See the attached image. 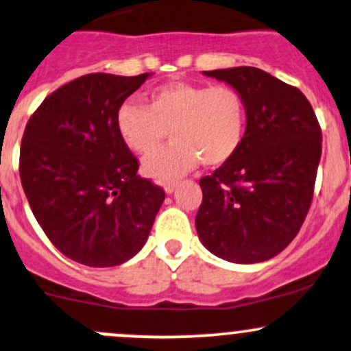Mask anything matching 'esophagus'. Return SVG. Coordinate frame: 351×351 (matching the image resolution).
Instances as JSON below:
<instances>
[{"instance_id": "1", "label": "esophagus", "mask_w": 351, "mask_h": 351, "mask_svg": "<svg viewBox=\"0 0 351 351\" xmlns=\"http://www.w3.org/2000/svg\"><path fill=\"white\" fill-rule=\"evenodd\" d=\"M175 188H176V183L175 182H168L167 184H165V193L171 195L173 191H175Z\"/></svg>"}]
</instances>
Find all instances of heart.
I'll list each match as a JSON object with an SVG mask.
<instances>
[{"label":"heart","instance_id":"b5f03b06","mask_svg":"<svg viewBox=\"0 0 351 351\" xmlns=\"http://www.w3.org/2000/svg\"><path fill=\"white\" fill-rule=\"evenodd\" d=\"M118 132L130 149L146 156L163 143L168 130L171 145L149 156L143 173L156 182L191 171L199 160L225 163L241 145L246 108L232 86L167 83L148 95V106L126 101L117 114Z\"/></svg>","mask_w":351,"mask_h":351}]
</instances>
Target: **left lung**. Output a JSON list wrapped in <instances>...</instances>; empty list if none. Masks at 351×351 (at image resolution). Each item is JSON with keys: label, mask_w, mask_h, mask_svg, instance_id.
<instances>
[{"label": "left lung", "mask_w": 351, "mask_h": 351, "mask_svg": "<svg viewBox=\"0 0 351 351\" xmlns=\"http://www.w3.org/2000/svg\"><path fill=\"white\" fill-rule=\"evenodd\" d=\"M241 95L246 128L237 153L199 180L196 232L232 263L278 255L302 228L322 158V130L305 95L253 66L203 71Z\"/></svg>", "instance_id": "obj_1"}]
</instances>
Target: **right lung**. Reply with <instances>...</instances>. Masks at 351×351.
Instances as JSON below:
<instances>
[{
  "mask_svg": "<svg viewBox=\"0 0 351 351\" xmlns=\"http://www.w3.org/2000/svg\"><path fill=\"white\" fill-rule=\"evenodd\" d=\"M152 73H91L58 88L26 125L19 176L53 245L86 267H117L148 240L165 191L138 173L117 114Z\"/></svg>",
  "mask_w": 351,
  "mask_h": 351,
  "instance_id": "add662e5",
  "label": "right lung"
}]
</instances>
